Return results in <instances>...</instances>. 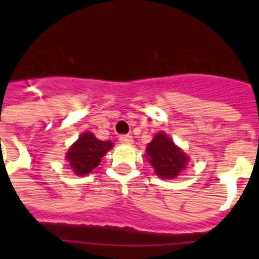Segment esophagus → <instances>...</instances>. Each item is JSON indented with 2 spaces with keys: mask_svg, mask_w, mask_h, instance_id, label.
Wrapping results in <instances>:
<instances>
[{
  "mask_svg": "<svg viewBox=\"0 0 259 259\" xmlns=\"http://www.w3.org/2000/svg\"><path fill=\"white\" fill-rule=\"evenodd\" d=\"M119 143L132 144L134 143V139H132L131 135H122V136H119Z\"/></svg>",
  "mask_w": 259,
  "mask_h": 259,
  "instance_id": "obj_1",
  "label": "esophagus"
}]
</instances>
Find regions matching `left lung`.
Masks as SVG:
<instances>
[{
    "instance_id": "obj_1",
    "label": "left lung",
    "mask_w": 259,
    "mask_h": 259,
    "mask_svg": "<svg viewBox=\"0 0 259 259\" xmlns=\"http://www.w3.org/2000/svg\"><path fill=\"white\" fill-rule=\"evenodd\" d=\"M146 155L155 174L164 179H172L185 167L188 157L174 144L166 134H157L146 148Z\"/></svg>"
}]
</instances>
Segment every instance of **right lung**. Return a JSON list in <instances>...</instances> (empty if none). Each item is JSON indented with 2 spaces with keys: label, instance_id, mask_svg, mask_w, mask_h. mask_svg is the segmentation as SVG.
Here are the masks:
<instances>
[{
  "label": "right lung",
  "instance_id": "add662e5",
  "mask_svg": "<svg viewBox=\"0 0 259 259\" xmlns=\"http://www.w3.org/2000/svg\"><path fill=\"white\" fill-rule=\"evenodd\" d=\"M113 148L111 141H101L92 134L85 132L67 152L71 168L79 176L89 174L98 166L105 153Z\"/></svg>",
  "mask_w": 259,
  "mask_h": 259
}]
</instances>
